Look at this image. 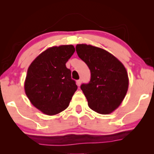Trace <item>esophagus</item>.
Listing matches in <instances>:
<instances>
[{"label":"esophagus","mask_w":154,"mask_h":154,"mask_svg":"<svg viewBox=\"0 0 154 154\" xmlns=\"http://www.w3.org/2000/svg\"><path fill=\"white\" fill-rule=\"evenodd\" d=\"M76 84H77L78 86L81 85V80H78V81H76Z\"/></svg>","instance_id":"esophagus-1"}]
</instances>
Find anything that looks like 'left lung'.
<instances>
[{"instance_id":"obj_1","label":"left lung","mask_w":154,"mask_h":154,"mask_svg":"<svg viewBox=\"0 0 154 154\" xmlns=\"http://www.w3.org/2000/svg\"><path fill=\"white\" fill-rule=\"evenodd\" d=\"M75 50L91 73L89 83L81 86L88 106L100 114L112 113L121 105L128 89L129 79L125 66L102 48L78 44Z\"/></svg>"}]
</instances>
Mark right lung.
Returning <instances> with one entry per match:
<instances>
[{"mask_svg": "<svg viewBox=\"0 0 154 154\" xmlns=\"http://www.w3.org/2000/svg\"><path fill=\"white\" fill-rule=\"evenodd\" d=\"M75 52L72 45L53 46L31 62L24 90L31 104L46 115L53 116L69 106L77 90L66 63Z\"/></svg>", "mask_w": 154, "mask_h": 154, "instance_id": "obj_1", "label": "right lung"}]
</instances>
